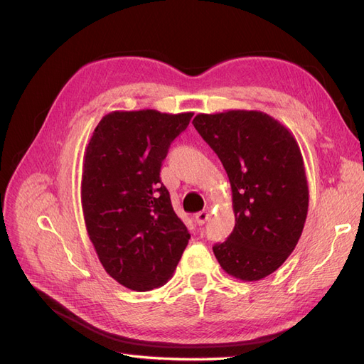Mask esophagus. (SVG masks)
Listing matches in <instances>:
<instances>
[{"label": "esophagus", "instance_id": "34e87169", "mask_svg": "<svg viewBox=\"0 0 364 364\" xmlns=\"http://www.w3.org/2000/svg\"><path fill=\"white\" fill-rule=\"evenodd\" d=\"M209 217H211V214H209L208 211H200V213H197V214H196V223L199 225V226H202V225H205V223L208 222Z\"/></svg>", "mask_w": 364, "mask_h": 364}]
</instances>
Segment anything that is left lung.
<instances>
[{"instance_id":"1","label":"left lung","mask_w":364,"mask_h":364,"mask_svg":"<svg viewBox=\"0 0 364 364\" xmlns=\"http://www.w3.org/2000/svg\"><path fill=\"white\" fill-rule=\"evenodd\" d=\"M193 124L222 161L232 190L235 226L214 255L232 278H266L290 257L306 220L310 193L299 144L261 111L199 114Z\"/></svg>"}]
</instances>
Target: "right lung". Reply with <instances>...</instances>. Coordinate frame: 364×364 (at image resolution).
<instances>
[{
    "mask_svg": "<svg viewBox=\"0 0 364 364\" xmlns=\"http://www.w3.org/2000/svg\"><path fill=\"white\" fill-rule=\"evenodd\" d=\"M191 117L155 109L109 112L85 149L80 196L87 235L109 277L126 289L162 287L188 245L191 235L159 171Z\"/></svg>",
    "mask_w": 364,
    "mask_h": 364,
    "instance_id": "right-lung-1",
    "label": "right lung"
}]
</instances>
